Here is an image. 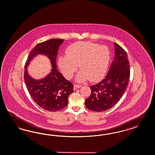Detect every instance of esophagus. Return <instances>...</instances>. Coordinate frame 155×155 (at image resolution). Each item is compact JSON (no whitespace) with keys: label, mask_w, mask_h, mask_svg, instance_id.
I'll use <instances>...</instances> for the list:
<instances>
[{"label":"esophagus","mask_w":155,"mask_h":155,"mask_svg":"<svg viewBox=\"0 0 155 155\" xmlns=\"http://www.w3.org/2000/svg\"><path fill=\"white\" fill-rule=\"evenodd\" d=\"M81 87V85H80L74 84V89L75 90V89H77V88H80Z\"/></svg>","instance_id":"1"}]
</instances>
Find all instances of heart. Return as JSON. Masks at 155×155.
Wrapping results in <instances>:
<instances>
[{
  "label": "heart",
  "mask_w": 155,
  "mask_h": 155,
  "mask_svg": "<svg viewBox=\"0 0 155 155\" xmlns=\"http://www.w3.org/2000/svg\"><path fill=\"white\" fill-rule=\"evenodd\" d=\"M66 55L59 57V69L64 77L70 79L78 69L81 70L76 80L83 82L100 80L105 74L110 59V52L105 46L89 41L77 42L70 45Z\"/></svg>",
  "instance_id": "1"
}]
</instances>
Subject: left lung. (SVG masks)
I'll use <instances>...</instances> for the list:
<instances>
[{
  "instance_id": "obj_1",
  "label": "left lung",
  "mask_w": 155,
  "mask_h": 155,
  "mask_svg": "<svg viewBox=\"0 0 155 155\" xmlns=\"http://www.w3.org/2000/svg\"><path fill=\"white\" fill-rule=\"evenodd\" d=\"M115 55L105 78L91 86V94L85 106L95 112H103L114 107L126 91L130 78V68L126 51L114 43Z\"/></svg>"
}]
</instances>
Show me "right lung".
<instances>
[{
  "label": "right lung",
  "mask_w": 155,
  "mask_h": 155,
  "mask_svg": "<svg viewBox=\"0 0 155 155\" xmlns=\"http://www.w3.org/2000/svg\"><path fill=\"white\" fill-rule=\"evenodd\" d=\"M64 41L52 39L38 43L32 48L25 64L24 79L27 90L37 105L50 112L58 111L66 107L69 96L73 92V84L66 80L57 69L59 46ZM39 53L46 55L51 59L52 69L46 77L37 81L29 75L27 68L33 58Z\"/></svg>",
  "instance_id": "add662e5"
}]
</instances>
